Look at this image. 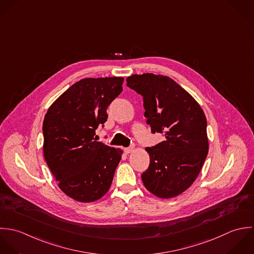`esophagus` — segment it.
<instances>
[{"label": "esophagus", "mask_w": 254, "mask_h": 254, "mask_svg": "<svg viewBox=\"0 0 254 254\" xmlns=\"http://www.w3.org/2000/svg\"><path fill=\"white\" fill-rule=\"evenodd\" d=\"M134 150V147H129V148H125L126 154H129Z\"/></svg>", "instance_id": "1"}]
</instances>
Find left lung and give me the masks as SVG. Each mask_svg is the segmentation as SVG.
<instances>
[{"label":"left lung","mask_w":254,"mask_h":254,"mask_svg":"<svg viewBox=\"0 0 254 254\" xmlns=\"http://www.w3.org/2000/svg\"><path fill=\"white\" fill-rule=\"evenodd\" d=\"M127 85L143 97L144 116L152 132L165 140L145 150L148 169L141 175L144 187L160 198H173L197 179L208 154L207 122L197 101L172 78L153 73L132 74Z\"/></svg>","instance_id":"8db88e82"}]
</instances>
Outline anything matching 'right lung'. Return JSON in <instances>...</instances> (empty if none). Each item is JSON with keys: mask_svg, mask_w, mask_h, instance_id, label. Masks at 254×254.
<instances>
[{"mask_svg": "<svg viewBox=\"0 0 254 254\" xmlns=\"http://www.w3.org/2000/svg\"><path fill=\"white\" fill-rule=\"evenodd\" d=\"M124 77H89L72 84L49 107L43 122V154L61 190L94 202L110 190L123 150L94 138L107 108L123 91Z\"/></svg>", "mask_w": 254, "mask_h": 254, "instance_id": "obj_1", "label": "right lung"}]
</instances>
